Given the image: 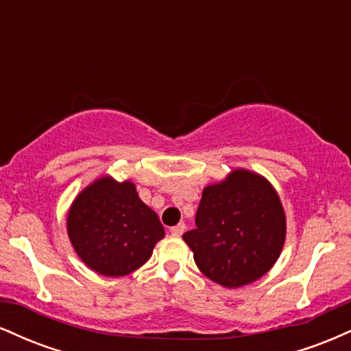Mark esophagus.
I'll use <instances>...</instances> for the list:
<instances>
[{"label": "esophagus", "mask_w": 351, "mask_h": 351, "mask_svg": "<svg viewBox=\"0 0 351 351\" xmlns=\"http://www.w3.org/2000/svg\"><path fill=\"white\" fill-rule=\"evenodd\" d=\"M184 229H186V224L184 223H180V224H176V226H173L171 229H170V232L173 236H181L184 232Z\"/></svg>", "instance_id": "34e87169"}]
</instances>
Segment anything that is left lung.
I'll return each mask as SVG.
<instances>
[{
  "mask_svg": "<svg viewBox=\"0 0 351 351\" xmlns=\"http://www.w3.org/2000/svg\"><path fill=\"white\" fill-rule=\"evenodd\" d=\"M196 228L183 239L208 279L241 287L276 264L285 241V215L276 189L247 170L203 189Z\"/></svg>",
  "mask_w": 351,
  "mask_h": 351,
  "instance_id": "obj_1",
  "label": "left lung"
}]
</instances>
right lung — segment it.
<instances>
[{"label": "right lung", "instance_id": "1", "mask_svg": "<svg viewBox=\"0 0 351 351\" xmlns=\"http://www.w3.org/2000/svg\"><path fill=\"white\" fill-rule=\"evenodd\" d=\"M67 232L80 259L107 277L136 271L165 237L158 216L138 198L135 184L117 183L108 176L94 181L75 198Z\"/></svg>", "mask_w": 351, "mask_h": 351}]
</instances>
